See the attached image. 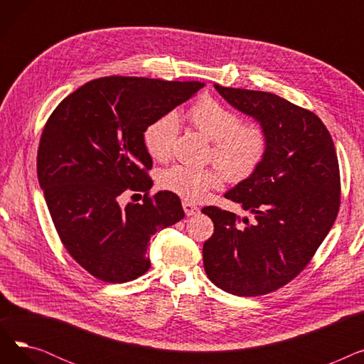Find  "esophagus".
I'll return each instance as SVG.
<instances>
[{"label": "esophagus", "instance_id": "obj_1", "mask_svg": "<svg viewBox=\"0 0 364 364\" xmlns=\"http://www.w3.org/2000/svg\"><path fill=\"white\" fill-rule=\"evenodd\" d=\"M183 209H184V213H186L187 217H190V215H198V214L200 213V209H199L196 205L190 203V202H183Z\"/></svg>", "mask_w": 364, "mask_h": 364}]
</instances>
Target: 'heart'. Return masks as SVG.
<instances>
[{
	"mask_svg": "<svg viewBox=\"0 0 364 364\" xmlns=\"http://www.w3.org/2000/svg\"><path fill=\"white\" fill-rule=\"evenodd\" d=\"M195 129L213 141L211 158L228 181H242L251 177L261 165L269 139L264 128L255 122L240 124L239 114L213 97L198 100L187 112ZM180 131L178 114L171 110L153 122L143 132L146 151L155 161H166ZM221 172L215 166L174 165L161 172L159 186L188 202H200L211 188L220 186Z\"/></svg>",
	"mask_w": 364,
	"mask_h": 364,
	"instance_id": "heart-1",
	"label": "heart"
}]
</instances>
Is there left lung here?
Wrapping results in <instances>:
<instances>
[{"label": "left lung", "mask_w": 364, "mask_h": 364, "mask_svg": "<svg viewBox=\"0 0 364 364\" xmlns=\"http://www.w3.org/2000/svg\"><path fill=\"white\" fill-rule=\"evenodd\" d=\"M267 132L269 147L251 177L224 195L255 220L217 206L203 245L205 272L237 296L270 294L295 279L332 228L341 203L339 165L328 128L311 110L276 94L214 85Z\"/></svg>", "instance_id": "8db88e82"}]
</instances>
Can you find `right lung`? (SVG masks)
<instances>
[{"label":"right lung","instance_id":"1","mask_svg":"<svg viewBox=\"0 0 364 364\" xmlns=\"http://www.w3.org/2000/svg\"><path fill=\"white\" fill-rule=\"evenodd\" d=\"M203 87L198 81L105 76L69 94L43 129L36 174L54 227L70 257L95 279L125 283L150 269L159 228L184 218L180 198L149 196L146 127ZM129 188L144 203L119 205Z\"/></svg>","mask_w":364,"mask_h":364}]
</instances>
